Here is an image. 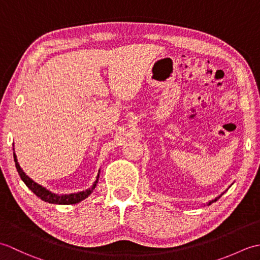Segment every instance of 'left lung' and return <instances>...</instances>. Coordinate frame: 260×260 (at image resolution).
Instances as JSON below:
<instances>
[{
	"instance_id": "1",
	"label": "left lung",
	"mask_w": 260,
	"mask_h": 260,
	"mask_svg": "<svg viewBox=\"0 0 260 260\" xmlns=\"http://www.w3.org/2000/svg\"><path fill=\"white\" fill-rule=\"evenodd\" d=\"M222 194H223V193H222ZM222 194H220L219 197H217V198H215V199H214V200H212V201H209V202L207 203V204H208V206H210V204H211V203H213V202H215V201H217V200H218V199H219L220 197H221Z\"/></svg>"
}]
</instances>
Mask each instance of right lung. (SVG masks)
Instances as JSON below:
<instances>
[{"label": "right lung", "mask_w": 260, "mask_h": 260, "mask_svg": "<svg viewBox=\"0 0 260 260\" xmlns=\"http://www.w3.org/2000/svg\"><path fill=\"white\" fill-rule=\"evenodd\" d=\"M14 150V148H13ZM13 157H14V162H15V168L18 170V173L20 175L21 180L24 182L25 185L29 187V189L35 193V194L40 198L42 201L48 202V203H53V204H76V203H79L80 201L85 200L86 198L89 197L93 189H95L97 183H98V179H99V171L98 174H97V178L96 181L93 182V184L89 187V189H87L85 191H80V192H77V193H70V194H56V193H52L51 191L47 190L46 187H43L42 185L38 184L37 182L33 181L31 178H29L24 172L23 170L21 169L20 164L18 162V158H16L15 153L13 152Z\"/></svg>", "instance_id": "1"}]
</instances>
